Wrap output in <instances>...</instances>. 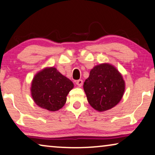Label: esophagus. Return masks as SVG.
Wrapping results in <instances>:
<instances>
[{
    "label": "esophagus",
    "instance_id": "esophagus-1",
    "mask_svg": "<svg viewBox=\"0 0 155 155\" xmlns=\"http://www.w3.org/2000/svg\"><path fill=\"white\" fill-rule=\"evenodd\" d=\"M76 84H77L78 87L82 86V85H83V80H81V79L77 80V81H76Z\"/></svg>",
    "mask_w": 155,
    "mask_h": 155
}]
</instances>
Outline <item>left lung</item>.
Returning <instances> with one entry per match:
<instances>
[{"label": "left lung", "instance_id": "1", "mask_svg": "<svg viewBox=\"0 0 155 155\" xmlns=\"http://www.w3.org/2000/svg\"><path fill=\"white\" fill-rule=\"evenodd\" d=\"M124 87L119 71L107 63L94 67L84 84L87 101L98 111H105L117 105L123 96Z\"/></svg>", "mask_w": 155, "mask_h": 155}]
</instances>
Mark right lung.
Returning <instances> with one entry per match:
<instances>
[{
	"mask_svg": "<svg viewBox=\"0 0 155 155\" xmlns=\"http://www.w3.org/2000/svg\"><path fill=\"white\" fill-rule=\"evenodd\" d=\"M73 87V83L55 68H45L33 78L32 97L40 107L56 111L64 105L66 97Z\"/></svg>",
	"mask_w": 155,
	"mask_h": 155,
	"instance_id": "right-lung-1",
	"label": "right lung"
}]
</instances>
